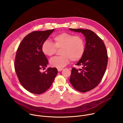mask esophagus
<instances>
[{
    "instance_id": "esophagus-1",
    "label": "esophagus",
    "mask_w": 123,
    "mask_h": 123,
    "mask_svg": "<svg viewBox=\"0 0 123 123\" xmlns=\"http://www.w3.org/2000/svg\"><path fill=\"white\" fill-rule=\"evenodd\" d=\"M63 69V68H57V70H58V71L59 72H60V71H62V70Z\"/></svg>"
}]
</instances>
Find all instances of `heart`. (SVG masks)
Listing matches in <instances>:
<instances>
[{
  "mask_svg": "<svg viewBox=\"0 0 123 123\" xmlns=\"http://www.w3.org/2000/svg\"><path fill=\"white\" fill-rule=\"evenodd\" d=\"M54 43L46 40L42 44L41 49L46 56H51L60 49L61 56L50 59V65L57 68H63L71 60L73 62L79 61L83 56L85 51V42L80 36H74L68 32H62L53 37Z\"/></svg>",
  "mask_w": 123,
  "mask_h": 123,
  "instance_id": "obj_1",
  "label": "heart"
}]
</instances>
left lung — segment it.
<instances>
[{
  "mask_svg": "<svg viewBox=\"0 0 123 123\" xmlns=\"http://www.w3.org/2000/svg\"><path fill=\"white\" fill-rule=\"evenodd\" d=\"M69 30L81 32L85 37L84 54L76 64L81 66L82 68H73L69 81L75 90L86 92L95 88L104 76L108 60L107 49L102 40L91 30Z\"/></svg>",
  "mask_w": 123,
  "mask_h": 123,
  "instance_id": "left-lung-1",
  "label": "left lung"
}]
</instances>
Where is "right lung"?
I'll return each instance as SVG.
<instances>
[{
    "label": "right lung",
    "mask_w": 123,
    "mask_h": 123,
    "mask_svg": "<svg viewBox=\"0 0 123 123\" xmlns=\"http://www.w3.org/2000/svg\"><path fill=\"white\" fill-rule=\"evenodd\" d=\"M54 29L32 31L23 38L17 49L14 68L19 81L29 92L40 94L47 91L53 83L58 71L49 68L42 73L48 64L41 47Z\"/></svg>",
    "instance_id": "obj_1"
}]
</instances>
